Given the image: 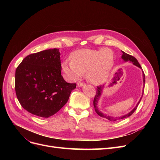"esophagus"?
Segmentation results:
<instances>
[{"label":"esophagus","instance_id":"esophagus-1","mask_svg":"<svg viewBox=\"0 0 160 160\" xmlns=\"http://www.w3.org/2000/svg\"><path fill=\"white\" fill-rule=\"evenodd\" d=\"M85 84L83 83H81V82H79V83H77V87H79V88H81V87H83Z\"/></svg>","mask_w":160,"mask_h":160}]
</instances>
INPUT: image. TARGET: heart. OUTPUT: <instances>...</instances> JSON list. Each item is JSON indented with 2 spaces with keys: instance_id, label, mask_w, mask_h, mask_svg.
Segmentation results:
<instances>
[{
  "instance_id": "1",
  "label": "heart",
  "mask_w": 160,
  "mask_h": 160,
  "mask_svg": "<svg viewBox=\"0 0 160 160\" xmlns=\"http://www.w3.org/2000/svg\"><path fill=\"white\" fill-rule=\"evenodd\" d=\"M71 60L65 61L62 69L70 80L80 79L86 73L88 80L95 85L107 81L115 63L113 51L109 49H80L73 52Z\"/></svg>"
}]
</instances>
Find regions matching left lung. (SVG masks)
I'll use <instances>...</instances> for the list:
<instances>
[{
    "mask_svg": "<svg viewBox=\"0 0 160 160\" xmlns=\"http://www.w3.org/2000/svg\"><path fill=\"white\" fill-rule=\"evenodd\" d=\"M122 59L125 61V62H132L133 65H135L138 67L139 69H142V67L141 65H139V63L138 62V60L135 59V58L132 55H129L128 54H127V53H125V52L122 51ZM142 76H143V85H145V81H146V77H145V74L143 71H142ZM103 89H104V86H99L98 87V89H97V93H96V95L95 96V98H94V100H93V105H94V108H95V110L96 111V113H98L100 117L101 118H105V119H108V120L111 121V122H115V121H118V120H119V119H124V118H127L128 117H129L130 115H132L134 111L136 110L138 106L139 105V103H140V101H141V99L142 98V97L143 95V89H142V95L141 97V98H140L139 101H138V103H137L136 106L130 111V112H129L127 114H125L123 115H122V116H118V117H113V116H111V115H108L107 114L105 113H103L102 111H101L99 109V107H98V103H99V99L101 98V95H102V93L103 91Z\"/></svg>",
    "mask_w": 160,
    "mask_h": 160,
    "instance_id": "left-lung-1",
    "label": "left lung"
}]
</instances>
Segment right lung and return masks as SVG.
Instances as JSON below:
<instances>
[{
  "label": "right lung",
  "instance_id": "obj_1",
  "mask_svg": "<svg viewBox=\"0 0 160 160\" xmlns=\"http://www.w3.org/2000/svg\"><path fill=\"white\" fill-rule=\"evenodd\" d=\"M59 49L42 51L26 57L15 72V91L22 107L41 118L58 112L68 101L76 83L61 75Z\"/></svg>",
  "mask_w": 160,
  "mask_h": 160
}]
</instances>
